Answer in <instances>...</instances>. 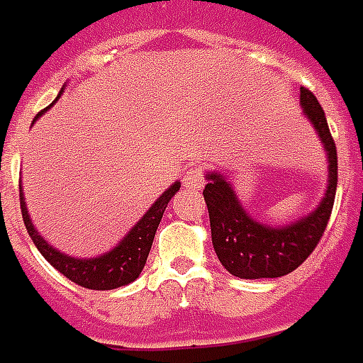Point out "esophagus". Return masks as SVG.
Listing matches in <instances>:
<instances>
[{"instance_id":"obj_1","label":"esophagus","mask_w":363,"mask_h":363,"mask_svg":"<svg viewBox=\"0 0 363 363\" xmlns=\"http://www.w3.org/2000/svg\"><path fill=\"white\" fill-rule=\"evenodd\" d=\"M182 184H184V187H187V189H191V191H195V189H201L203 184H205V166H201V164L191 166V168L187 169L186 174H184Z\"/></svg>"}]
</instances>
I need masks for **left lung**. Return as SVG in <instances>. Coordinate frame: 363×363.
<instances>
[{"mask_svg": "<svg viewBox=\"0 0 363 363\" xmlns=\"http://www.w3.org/2000/svg\"><path fill=\"white\" fill-rule=\"evenodd\" d=\"M301 105L328 154V189L317 211L309 217L284 228L266 227L246 215L225 177L218 174L207 176L209 184L203 189V197L209 209L213 246L218 262L236 277L259 279L287 276L309 258L325 235L338 184V156L325 111L307 87H301Z\"/></svg>", "mask_w": 363, "mask_h": 363, "instance_id": "left-lung-1", "label": "left lung"}]
</instances>
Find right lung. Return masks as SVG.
I'll use <instances>...</instances> for the list:
<instances>
[{"instance_id": "obj_1", "label": "right lung", "mask_w": 363, "mask_h": 363, "mask_svg": "<svg viewBox=\"0 0 363 363\" xmlns=\"http://www.w3.org/2000/svg\"><path fill=\"white\" fill-rule=\"evenodd\" d=\"M46 109L38 113L35 121ZM177 189H179V184H174L168 191H164L160 199L154 203L145 217L136 223V227L123 238V242L117 248H113L111 252H107V254L99 256V258L91 259L72 258V256H66V254H60L58 250H54L50 244H46L37 230H35L33 223H30L29 211L25 207V199H23V191H19V199H21V213L27 233L33 238V242L38 248V252L46 258V262H50V266H54L74 284L82 285L86 289L105 291V289L123 287V285L135 281L136 277L140 276V272H143L146 264V258H148V252L152 248L154 235H156V228L160 225L162 215H164L169 199L176 195Z\"/></svg>"}]
</instances>
